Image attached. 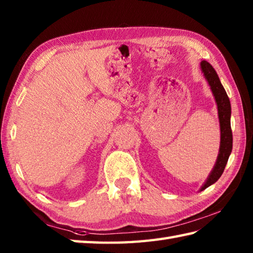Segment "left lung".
Masks as SVG:
<instances>
[{"mask_svg":"<svg viewBox=\"0 0 253 253\" xmlns=\"http://www.w3.org/2000/svg\"><path fill=\"white\" fill-rule=\"evenodd\" d=\"M200 65L204 77H206L210 87H211L212 93L214 98H215L218 112L219 128H221V143H219V151L216 159V163L214 165L211 174L209 175L207 181L201 187L200 191H202L209 186L213 185L214 182H216L219 177L222 176L233 149V132L232 127H230L232 107H230V102L226 91H225L221 82H219V78L215 69L212 67L211 64L208 63L207 61H201Z\"/></svg>","mask_w":253,"mask_h":253,"instance_id":"1","label":"left lung"}]
</instances>
